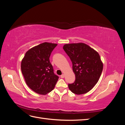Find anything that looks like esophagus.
Wrapping results in <instances>:
<instances>
[{
	"instance_id": "esophagus-1",
	"label": "esophagus",
	"mask_w": 125,
	"mask_h": 125,
	"mask_svg": "<svg viewBox=\"0 0 125 125\" xmlns=\"http://www.w3.org/2000/svg\"><path fill=\"white\" fill-rule=\"evenodd\" d=\"M64 77H65V75H64L63 74H62L61 75H60V78H63Z\"/></svg>"
}]
</instances>
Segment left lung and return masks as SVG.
<instances>
[{"mask_svg": "<svg viewBox=\"0 0 125 125\" xmlns=\"http://www.w3.org/2000/svg\"><path fill=\"white\" fill-rule=\"evenodd\" d=\"M63 50L73 63L75 79L68 84L71 91L76 94L88 92L99 81L103 65L98 52L84 43L66 44Z\"/></svg>", "mask_w": 125, "mask_h": 125, "instance_id": "8db88e82", "label": "left lung"}]
</instances>
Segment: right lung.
Instances as JSON below:
<instances>
[{
  "label": "right lung",
  "mask_w": 125,
  "mask_h": 125,
  "mask_svg": "<svg viewBox=\"0 0 125 125\" xmlns=\"http://www.w3.org/2000/svg\"><path fill=\"white\" fill-rule=\"evenodd\" d=\"M56 44L45 42L29 50L21 62V68L26 84L35 92L45 95L54 89L58 76L50 61Z\"/></svg>",
  "instance_id": "right-lung-1"
}]
</instances>
